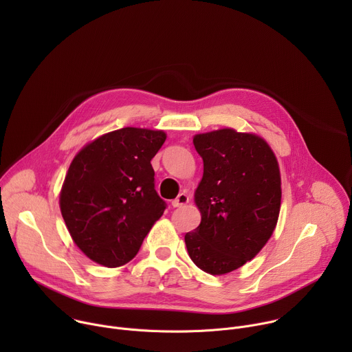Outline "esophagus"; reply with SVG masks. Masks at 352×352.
Segmentation results:
<instances>
[{"label":"esophagus","mask_w":352,"mask_h":352,"mask_svg":"<svg viewBox=\"0 0 352 352\" xmlns=\"http://www.w3.org/2000/svg\"><path fill=\"white\" fill-rule=\"evenodd\" d=\"M188 202H189V196H188L186 193H179V195L173 200L171 205H173V208H182V206H185Z\"/></svg>","instance_id":"34e87169"}]
</instances>
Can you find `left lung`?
<instances>
[{"label":"left lung","mask_w":352,"mask_h":352,"mask_svg":"<svg viewBox=\"0 0 352 352\" xmlns=\"http://www.w3.org/2000/svg\"><path fill=\"white\" fill-rule=\"evenodd\" d=\"M204 160L195 190L202 220L185 243L193 263L219 276L254 259L272 236L281 205V178L270 146L254 133L226 128L193 138Z\"/></svg>","instance_id":"8db88e82"}]
</instances>
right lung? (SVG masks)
Instances as JSON below:
<instances>
[{"instance_id": "obj_1", "label": "right lung", "mask_w": 352, "mask_h": 352, "mask_svg": "<svg viewBox=\"0 0 352 352\" xmlns=\"http://www.w3.org/2000/svg\"><path fill=\"white\" fill-rule=\"evenodd\" d=\"M163 131L122 128L86 144L67 173L60 208L82 252L106 267L132 261L167 205L155 189L152 159Z\"/></svg>"}]
</instances>
